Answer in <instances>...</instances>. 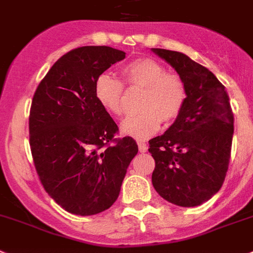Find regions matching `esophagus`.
<instances>
[{"instance_id": "esophagus-1", "label": "esophagus", "mask_w": 253, "mask_h": 253, "mask_svg": "<svg viewBox=\"0 0 253 253\" xmlns=\"http://www.w3.org/2000/svg\"><path fill=\"white\" fill-rule=\"evenodd\" d=\"M138 148H139V152H146L148 147L144 142H138Z\"/></svg>"}]
</instances>
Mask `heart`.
<instances>
[{"label":"heart","mask_w":253,"mask_h":253,"mask_svg":"<svg viewBox=\"0 0 253 253\" xmlns=\"http://www.w3.org/2000/svg\"><path fill=\"white\" fill-rule=\"evenodd\" d=\"M123 75L129 85L144 87L142 94V111L129 115L120 125L124 135L135 139H146L160 129L161 120L172 122L178 118L187 98L184 83L175 74L166 73V69L156 60L141 57L123 68ZM123 83L110 74H101L94 82V97L97 102L111 115L123 111Z\"/></svg>","instance_id":"heart-1"}]
</instances>
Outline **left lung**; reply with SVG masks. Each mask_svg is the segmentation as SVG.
I'll return each instance as SVG.
<instances>
[{
    "mask_svg": "<svg viewBox=\"0 0 253 253\" xmlns=\"http://www.w3.org/2000/svg\"><path fill=\"white\" fill-rule=\"evenodd\" d=\"M151 51L178 73L187 92L175 122L150 141L153 188L176 206H200L219 192L229 166L234 131L229 97L209 69L184 53Z\"/></svg>",
    "mask_w": 253,
    "mask_h": 253,
    "instance_id": "1",
    "label": "left lung"
}]
</instances>
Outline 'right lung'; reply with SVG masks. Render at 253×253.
I'll return each instance as SVG.
<instances>
[{
	"label": "right lung",
	"instance_id": "right-lung-1",
	"mask_svg": "<svg viewBox=\"0 0 253 253\" xmlns=\"http://www.w3.org/2000/svg\"><path fill=\"white\" fill-rule=\"evenodd\" d=\"M124 59V51L107 46L73 49L49 69L32 101L34 166L47 193L74 215L111 207L138 152L131 137L114 139L118 125L94 97L97 77Z\"/></svg>",
	"mask_w": 253,
	"mask_h": 253
}]
</instances>
